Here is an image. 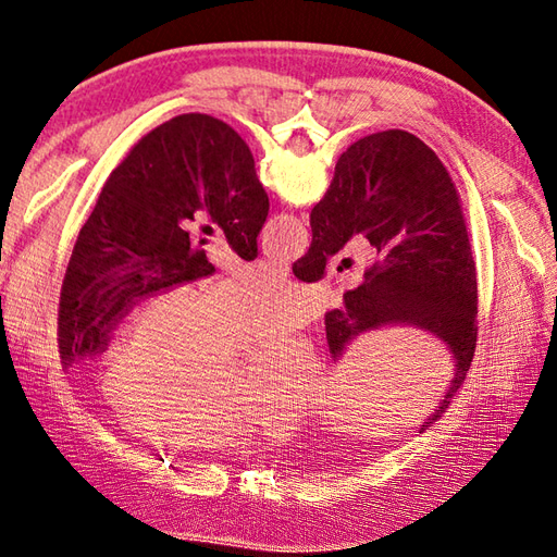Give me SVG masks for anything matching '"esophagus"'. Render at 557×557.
<instances>
[{"mask_svg": "<svg viewBox=\"0 0 557 557\" xmlns=\"http://www.w3.org/2000/svg\"><path fill=\"white\" fill-rule=\"evenodd\" d=\"M262 267H264V269H269V272L281 274V276H288V272H290V269L285 267L283 262H278V260H262Z\"/></svg>", "mask_w": 557, "mask_h": 557, "instance_id": "1", "label": "esophagus"}]
</instances>
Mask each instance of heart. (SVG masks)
<instances>
[{
	"instance_id": "obj_1",
	"label": "heart",
	"mask_w": 557,
	"mask_h": 557,
	"mask_svg": "<svg viewBox=\"0 0 557 557\" xmlns=\"http://www.w3.org/2000/svg\"><path fill=\"white\" fill-rule=\"evenodd\" d=\"M311 295L248 272L201 290L174 288L146 305L109 350L102 383L127 423L156 440L223 446L276 411L297 418L323 395V369L307 339H278L237 374L234 346L301 327Z\"/></svg>"
}]
</instances>
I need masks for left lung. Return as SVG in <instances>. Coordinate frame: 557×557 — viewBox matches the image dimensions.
Returning a JSON list of instances; mask_svg holds the SVG:
<instances>
[{
    "instance_id": "obj_1",
    "label": "left lung",
    "mask_w": 557,
    "mask_h": 557,
    "mask_svg": "<svg viewBox=\"0 0 557 557\" xmlns=\"http://www.w3.org/2000/svg\"><path fill=\"white\" fill-rule=\"evenodd\" d=\"M267 213L256 160L227 123L183 113L148 132L111 172L66 264L58 311L62 369L102 352L137 301L213 274L207 239L188 232L197 215L221 227L239 258L256 260Z\"/></svg>"
}]
</instances>
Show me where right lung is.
I'll use <instances>...</instances> for the list:
<instances>
[{
    "label": "right lung",
    "mask_w": 557,
    "mask_h": 557,
    "mask_svg": "<svg viewBox=\"0 0 557 557\" xmlns=\"http://www.w3.org/2000/svg\"><path fill=\"white\" fill-rule=\"evenodd\" d=\"M311 246L293 264L299 281L325 276L330 258L362 239L369 260L360 285L325 315L336 362L358 334L413 325L446 342L455 379L425 432L448 409L476 348V262L460 195L434 150L404 129L369 134L346 148L325 197L311 211Z\"/></svg>",
    "instance_id": "add662e5"
}]
</instances>
